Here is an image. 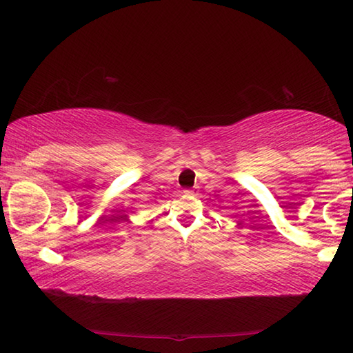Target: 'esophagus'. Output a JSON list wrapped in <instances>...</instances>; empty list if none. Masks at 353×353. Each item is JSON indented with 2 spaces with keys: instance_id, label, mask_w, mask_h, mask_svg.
<instances>
[{
  "instance_id": "obj_1",
  "label": "esophagus",
  "mask_w": 353,
  "mask_h": 353,
  "mask_svg": "<svg viewBox=\"0 0 353 353\" xmlns=\"http://www.w3.org/2000/svg\"><path fill=\"white\" fill-rule=\"evenodd\" d=\"M184 194H186V195H195L194 190H184Z\"/></svg>"
}]
</instances>
